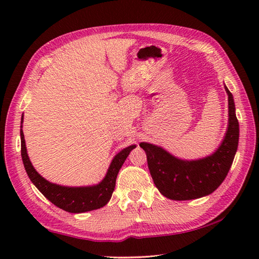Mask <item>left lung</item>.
Segmentation results:
<instances>
[{"label":"left lung","mask_w":259,"mask_h":259,"mask_svg":"<svg viewBox=\"0 0 259 259\" xmlns=\"http://www.w3.org/2000/svg\"><path fill=\"white\" fill-rule=\"evenodd\" d=\"M225 90L228 96V125L223 141L211 155L187 160L175 157L160 146L149 142L139 145L147 155L153 183L169 199L190 200L208 196L226 178L238 148L239 123L234 97L226 85Z\"/></svg>","instance_id":"obj_1"}]
</instances>
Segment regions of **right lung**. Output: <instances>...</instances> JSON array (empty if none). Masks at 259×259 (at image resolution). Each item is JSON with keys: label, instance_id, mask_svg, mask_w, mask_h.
<instances>
[{"label": "right lung", "instance_id": "obj_1", "mask_svg": "<svg viewBox=\"0 0 259 259\" xmlns=\"http://www.w3.org/2000/svg\"><path fill=\"white\" fill-rule=\"evenodd\" d=\"M22 123H23V115L21 118L20 136L21 156L22 160H23L25 171L27 176H29L30 180L32 181V184L40 190V192H42V195L47 199L50 200L57 207L72 213H81L96 210V209L107 205L114 190L115 180H117L119 170L122 167L124 160L129 156L131 150H134L137 147L136 145H131L124 148V149L118 152L113 157L111 162H110L106 176H104L103 179L99 184L80 187L62 186L50 183L46 178H43L36 171L35 168L33 167L29 155H27L24 134L23 130H22V128H23Z\"/></svg>", "mask_w": 259, "mask_h": 259}]
</instances>
